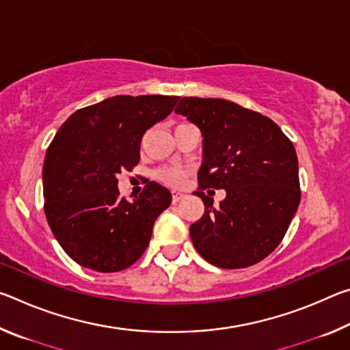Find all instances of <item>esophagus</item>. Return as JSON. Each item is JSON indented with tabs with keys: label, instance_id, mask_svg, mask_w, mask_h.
<instances>
[{
	"label": "esophagus",
	"instance_id": "34e87169",
	"mask_svg": "<svg viewBox=\"0 0 350 350\" xmlns=\"http://www.w3.org/2000/svg\"><path fill=\"white\" fill-rule=\"evenodd\" d=\"M183 198H185V194H182V193H179V191H173V204L179 202V200L183 199Z\"/></svg>",
	"mask_w": 350,
	"mask_h": 350
}]
</instances>
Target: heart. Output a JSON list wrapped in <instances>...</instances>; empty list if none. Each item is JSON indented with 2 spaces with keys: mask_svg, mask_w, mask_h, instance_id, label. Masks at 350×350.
<instances>
[{
  "mask_svg": "<svg viewBox=\"0 0 350 350\" xmlns=\"http://www.w3.org/2000/svg\"><path fill=\"white\" fill-rule=\"evenodd\" d=\"M163 182L170 183V185H180L185 180V173L179 168H163L157 173Z\"/></svg>",
  "mask_w": 350,
  "mask_h": 350,
  "instance_id": "b5f03b06",
  "label": "heart"
}]
</instances>
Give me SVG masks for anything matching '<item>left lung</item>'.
Returning a JSON list of instances; mask_svg holds the SVG:
<instances>
[{"instance_id": "8db88e82", "label": "left lung", "mask_w": 350, "mask_h": 350, "mask_svg": "<svg viewBox=\"0 0 350 350\" xmlns=\"http://www.w3.org/2000/svg\"><path fill=\"white\" fill-rule=\"evenodd\" d=\"M202 133L198 173L205 211L189 225L200 256L222 269H244L280 245L301 191L293 144L273 120L222 98L183 97L174 109ZM226 189L219 207L204 189ZM211 193V190H209Z\"/></svg>"}]
</instances>
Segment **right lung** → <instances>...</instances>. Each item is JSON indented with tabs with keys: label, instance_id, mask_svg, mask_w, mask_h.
Segmentation results:
<instances>
[{
	"label": "right lung",
	"instance_id": "1",
	"mask_svg": "<svg viewBox=\"0 0 350 350\" xmlns=\"http://www.w3.org/2000/svg\"><path fill=\"white\" fill-rule=\"evenodd\" d=\"M179 97L116 96L75 111L46 151L44 213L62 248L81 267L128 269L150 244L171 193L148 182L133 202L118 196L117 174L140 161L144 134Z\"/></svg>",
	"mask_w": 350,
	"mask_h": 350
}]
</instances>
